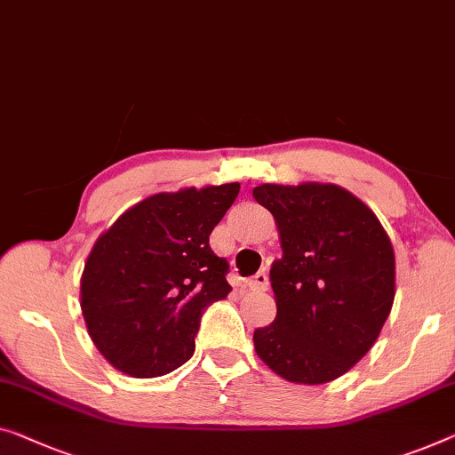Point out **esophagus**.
Here are the masks:
<instances>
[{
    "mask_svg": "<svg viewBox=\"0 0 455 455\" xmlns=\"http://www.w3.org/2000/svg\"><path fill=\"white\" fill-rule=\"evenodd\" d=\"M247 286H249V290H253V292H266L267 286H269L266 271H259V274H255L253 277H249Z\"/></svg>",
    "mask_w": 455,
    "mask_h": 455,
    "instance_id": "esophagus-1",
    "label": "esophagus"
}]
</instances>
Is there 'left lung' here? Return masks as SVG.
I'll use <instances>...</instances> for the list:
<instances>
[{
    "mask_svg": "<svg viewBox=\"0 0 455 455\" xmlns=\"http://www.w3.org/2000/svg\"><path fill=\"white\" fill-rule=\"evenodd\" d=\"M253 198L274 214L283 251L269 269L277 315L255 329L257 355L288 382H331L390 315L395 249L378 216L335 184H261Z\"/></svg>",
    "mask_w": 455,
    "mask_h": 455,
    "instance_id": "obj_1",
    "label": "left lung"
}]
</instances>
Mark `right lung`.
<instances>
[{
    "label": "right lung",
    "instance_id": "obj_1",
    "mask_svg": "<svg viewBox=\"0 0 455 455\" xmlns=\"http://www.w3.org/2000/svg\"><path fill=\"white\" fill-rule=\"evenodd\" d=\"M239 189L148 196L98 236L81 275V310L93 345L122 374L163 376L194 355L202 313L230 292L228 263L208 236Z\"/></svg>",
    "mask_w": 455,
    "mask_h": 455
}]
</instances>
